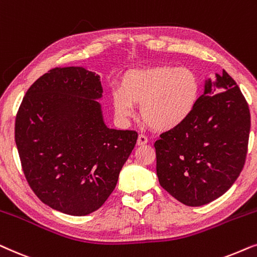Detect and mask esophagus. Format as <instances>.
Segmentation results:
<instances>
[{"mask_svg":"<svg viewBox=\"0 0 257 257\" xmlns=\"http://www.w3.org/2000/svg\"><path fill=\"white\" fill-rule=\"evenodd\" d=\"M147 143H148V139H147V136L140 134L138 138V146H145Z\"/></svg>","mask_w":257,"mask_h":257,"instance_id":"1","label":"esophagus"}]
</instances>
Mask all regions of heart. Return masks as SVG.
<instances>
[{"instance_id":"heart-1","label":"heart","mask_w":257,"mask_h":257,"mask_svg":"<svg viewBox=\"0 0 257 257\" xmlns=\"http://www.w3.org/2000/svg\"><path fill=\"white\" fill-rule=\"evenodd\" d=\"M201 82L186 67L159 66L129 70L119 88L111 91V103L117 117L131 118L135 105H141L143 122L157 132H169L188 121L197 107Z\"/></svg>"}]
</instances>
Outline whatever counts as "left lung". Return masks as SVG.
Returning a JSON list of instances; mask_svg holds the SVG:
<instances>
[{
	"mask_svg": "<svg viewBox=\"0 0 257 257\" xmlns=\"http://www.w3.org/2000/svg\"><path fill=\"white\" fill-rule=\"evenodd\" d=\"M250 112L236 82L223 70L206 81L189 119L155 142L156 173L181 203L203 206L230 188L247 157Z\"/></svg>",
	"mask_w": 257,
	"mask_h": 257,
	"instance_id": "left-lung-1",
	"label": "left lung"
}]
</instances>
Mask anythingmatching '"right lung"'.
I'll list each match as a JSON object with an SVG mask.
<instances>
[{
  "label": "right lung",
  "instance_id": "add662e5",
  "mask_svg": "<svg viewBox=\"0 0 257 257\" xmlns=\"http://www.w3.org/2000/svg\"><path fill=\"white\" fill-rule=\"evenodd\" d=\"M100 76L83 67L54 68L34 82L15 119L21 166L36 196L61 213L102 207L138 140L104 124Z\"/></svg>",
  "mask_w": 257,
  "mask_h": 257
}]
</instances>
